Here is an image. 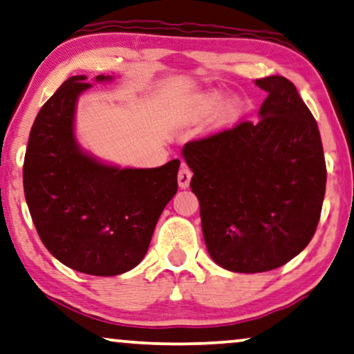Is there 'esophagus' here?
<instances>
[{
  "label": "esophagus",
  "instance_id": "1",
  "mask_svg": "<svg viewBox=\"0 0 354 354\" xmlns=\"http://www.w3.org/2000/svg\"><path fill=\"white\" fill-rule=\"evenodd\" d=\"M191 178H192V171L189 169V167H187V165L183 163L181 168H180V173H178V185H180L181 189H186V187L189 186Z\"/></svg>",
  "mask_w": 354,
  "mask_h": 354
}]
</instances>
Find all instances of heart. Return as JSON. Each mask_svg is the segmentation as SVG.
<instances>
[{
    "instance_id": "1",
    "label": "heart",
    "mask_w": 354,
    "mask_h": 354,
    "mask_svg": "<svg viewBox=\"0 0 354 354\" xmlns=\"http://www.w3.org/2000/svg\"><path fill=\"white\" fill-rule=\"evenodd\" d=\"M221 100H223V95H221L220 92H209V93H204L199 98V105H197V110H199L201 115H209V113L215 111L216 108L220 106ZM234 113H236V105L234 103H228L223 108V113H221V116H223V120H230V118L234 116Z\"/></svg>"
}]
</instances>
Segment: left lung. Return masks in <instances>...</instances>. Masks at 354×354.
I'll return each mask as SVG.
<instances>
[{"mask_svg":"<svg viewBox=\"0 0 354 354\" xmlns=\"http://www.w3.org/2000/svg\"><path fill=\"white\" fill-rule=\"evenodd\" d=\"M256 84L267 92L261 120L183 147L210 257L239 273L273 270L308 246L327 181L317 122L295 84L283 75Z\"/></svg>","mask_w":354,"mask_h":354,"instance_id":"obj_1","label":"left lung"}]
</instances>
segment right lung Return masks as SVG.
<instances>
[{
    "label": "right lung",
    "mask_w": 354,
    "mask_h": 354,
    "mask_svg": "<svg viewBox=\"0 0 354 354\" xmlns=\"http://www.w3.org/2000/svg\"><path fill=\"white\" fill-rule=\"evenodd\" d=\"M73 75L48 98L30 129L24 194L45 248L66 267L120 275L142 261L165 205L178 191L180 160L158 168H118L79 149L77 97L91 87ZM97 75V81H110Z\"/></svg>",
    "instance_id": "add662e5"
}]
</instances>
